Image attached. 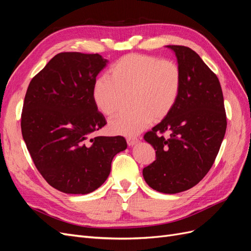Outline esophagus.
<instances>
[{
	"label": "esophagus",
	"instance_id": "1",
	"mask_svg": "<svg viewBox=\"0 0 251 251\" xmlns=\"http://www.w3.org/2000/svg\"><path fill=\"white\" fill-rule=\"evenodd\" d=\"M139 141V139L137 137H130V138H126V142H127V146L128 147H133L135 146L136 143Z\"/></svg>",
	"mask_w": 251,
	"mask_h": 251
}]
</instances>
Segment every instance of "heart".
<instances>
[{
  "instance_id": "1",
  "label": "heart",
  "mask_w": 251,
  "mask_h": 251,
  "mask_svg": "<svg viewBox=\"0 0 251 251\" xmlns=\"http://www.w3.org/2000/svg\"><path fill=\"white\" fill-rule=\"evenodd\" d=\"M110 76L93 83L94 103L104 115L117 113L131 96L135 109L110 120V131L134 136L151 121L161 120L172 112L180 95L182 72L177 63L146 54H127L111 67Z\"/></svg>"
}]
</instances>
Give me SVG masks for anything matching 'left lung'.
<instances>
[{
	"instance_id": "left-lung-1",
	"label": "left lung",
	"mask_w": 251,
	"mask_h": 251,
	"mask_svg": "<svg viewBox=\"0 0 251 251\" xmlns=\"http://www.w3.org/2000/svg\"><path fill=\"white\" fill-rule=\"evenodd\" d=\"M182 72L180 95L172 112L143 138L156 150V160L142 171L149 186L164 194L187 191L214 164L226 132L221 85L191 48L169 45ZM169 131L165 139L163 134Z\"/></svg>"
}]
</instances>
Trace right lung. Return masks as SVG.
<instances>
[{
  "instance_id": "add662e5",
  "label": "right lung",
  "mask_w": 251,
  "mask_h": 251,
  "mask_svg": "<svg viewBox=\"0 0 251 251\" xmlns=\"http://www.w3.org/2000/svg\"><path fill=\"white\" fill-rule=\"evenodd\" d=\"M108 60L100 54L58 53L31 79L23 104L22 135L37 171L59 192L86 195L107 180L123 136L90 134L105 126L92 96Z\"/></svg>"
}]
</instances>
